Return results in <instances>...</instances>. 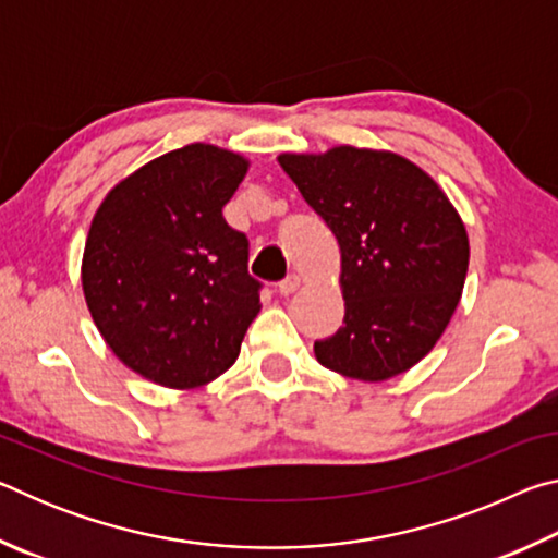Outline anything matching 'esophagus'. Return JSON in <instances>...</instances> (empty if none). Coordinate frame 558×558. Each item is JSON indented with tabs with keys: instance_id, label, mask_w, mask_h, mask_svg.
Returning <instances> with one entry per match:
<instances>
[{
	"instance_id": "esophagus-1",
	"label": "esophagus",
	"mask_w": 558,
	"mask_h": 558,
	"mask_svg": "<svg viewBox=\"0 0 558 558\" xmlns=\"http://www.w3.org/2000/svg\"><path fill=\"white\" fill-rule=\"evenodd\" d=\"M300 288V276H295V272H290V276L286 280L278 282V292L280 295H292Z\"/></svg>"
}]
</instances>
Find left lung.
<instances>
[{
	"label": "left lung",
	"instance_id": "obj_1",
	"mask_svg": "<svg viewBox=\"0 0 558 558\" xmlns=\"http://www.w3.org/2000/svg\"><path fill=\"white\" fill-rule=\"evenodd\" d=\"M278 162L342 251L344 323L317 339V362L359 381L411 369L436 347L465 286L470 245L458 211L393 153L344 145Z\"/></svg>",
	"mask_w": 558,
	"mask_h": 558
}]
</instances>
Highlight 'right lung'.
Returning <instances> with one entry per match:
<instances>
[{
    "instance_id": "right-lung-1",
    "label": "right lung",
    "mask_w": 558,
    "mask_h": 558,
    "mask_svg": "<svg viewBox=\"0 0 558 558\" xmlns=\"http://www.w3.org/2000/svg\"><path fill=\"white\" fill-rule=\"evenodd\" d=\"M245 172L241 155L186 145L122 179L93 216L81 270L93 323L149 381H214L258 315L248 239L221 214Z\"/></svg>"
}]
</instances>
